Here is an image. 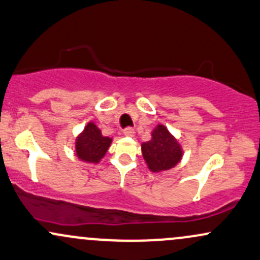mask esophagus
Instances as JSON below:
<instances>
[{
  "mask_svg": "<svg viewBox=\"0 0 260 260\" xmlns=\"http://www.w3.org/2000/svg\"><path fill=\"white\" fill-rule=\"evenodd\" d=\"M123 134L126 137H133L134 136V129L133 128H131V127H127V128H124L123 129Z\"/></svg>",
  "mask_w": 260,
  "mask_h": 260,
  "instance_id": "esophagus-1",
  "label": "esophagus"
}]
</instances>
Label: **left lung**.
Listing matches in <instances>:
<instances>
[{
    "label": "left lung",
    "mask_w": 260,
    "mask_h": 260,
    "mask_svg": "<svg viewBox=\"0 0 260 260\" xmlns=\"http://www.w3.org/2000/svg\"><path fill=\"white\" fill-rule=\"evenodd\" d=\"M142 154L153 172L175 168L182 159L183 149L164 124H157L151 132V139L142 144Z\"/></svg>",
    "instance_id": "left-lung-1"
}]
</instances>
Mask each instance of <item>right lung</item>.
I'll return each instance as SVG.
<instances>
[{
  "mask_svg": "<svg viewBox=\"0 0 260 260\" xmlns=\"http://www.w3.org/2000/svg\"><path fill=\"white\" fill-rule=\"evenodd\" d=\"M112 138L104 137L94 122H89L76 139V154L84 162L98 164L105 156Z\"/></svg>",
  "mask_w": 260,
  "mask_h": 260,
  "instance_id": "obj_1",
  "label": "right lung"
}]
</instances>
